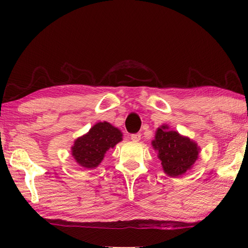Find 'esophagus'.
<instances>
[{"label":"esophagus","instance_id":"34e87169","mask_svg":"<svg viewBox=\"0 0 248 248\" xmlns=\"http://www.w3.org/2000/svg\"><path fill=\"white\" fill-rule=\"evenodd\" d=\"M130 138H131L132 141L138 142V141H140V139H141V133H132L131 136H130Z\"/></svg>","mask_w":248,"mask_h":248}]
</instances>
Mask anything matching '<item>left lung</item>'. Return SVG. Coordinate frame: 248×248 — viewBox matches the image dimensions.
I'll list each match as a JSON object with an SVG mask.
<instances>
[{
    "label": "left lung",
    "mask_w": 248,
    "mask_h": 248,
    "mask_svg": "<svg viewBox=\"0 0 248 248\" xmlns=\"http://www.w3.org/2000/svg\"><path fill=\"white\" fill-rule=\"evenodd\" d=\"M152 144L158 151L163 170L173 177L184 174L198 158L199 149L195 142L169 129L167 125H162L157 129Z\"/></svg>",
    "instance_id": "8db88e82"
}]
</instances>
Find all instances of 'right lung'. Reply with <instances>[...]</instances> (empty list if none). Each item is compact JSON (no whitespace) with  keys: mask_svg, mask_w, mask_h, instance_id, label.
Instances as JSON below:
<instances>
[{"mask_svg":"<svg viewBox=\"0 0 248 248\" xmlns=\"http://www.w3.org/2000/svg\"><path fill=\"white\" fill-rule=\"evenodd\" d=\"M123 133L109 123H98L90 132L74 142L72 155L79 166L94 169L103 161L104 155L110 148L123 140Z\"/></svg>","mask_w":248,"mask_h":248,"instance_id":"1","label":"right lung"}]
</instances>
